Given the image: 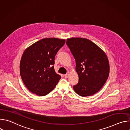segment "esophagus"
<instances>
[{
    "label": "esophagus",
    "instance_id": "34e87169",
    "mask_svg": "<svg viewBox=\"0 0 130 130\" xmlns=\"http://www.w3.org/2000/svg\"><path fill=\"white\" fill-rule=\"evenodd\" d=\"M69 75L68 73L66 74V75H64V77H65V78H68L69 77Z\"/></svg>",
    "mask_w": 130,
    "mask_h": 130
}]
</instances>
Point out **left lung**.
<instances>
[{
    "label": "left lung",
    "mask_w": 130,
    "mask_h": 130,
    "mask_svg": "<svg viewBox=\"0 0 130 130\" xmlns=\"http://www.w3.org/2000/svg\"><path fill=\"white\" fill-rule=\"evenodd\" d=\"M66 44L75 59L78 83L73 86L77 94L87 97L103 87L109 73V62L105 52L91 41L80 38L67 39Z\"/></svg>",
    "instance_id": "obj_1"
}]
</instances>
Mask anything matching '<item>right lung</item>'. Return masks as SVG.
<instances>
[{
    "label": "right lung",
    "instance_id": "right-lung-1",
    "mask_svg": "<svg viewBox=\"0 0 130 130\" xmlns=\"http://www.w3.org/2000/svg\"><path fill=\"white\" fill-rule=\"evenodd\" d=\"M65 43L64 39L45 38L24 52L20 62V74L24 84L32 93L44 96L59 82L61 77L54 71V58Z\"/></svg>",
    "mask_w": 130,
    "mask_h": 130
}]
</instances>
